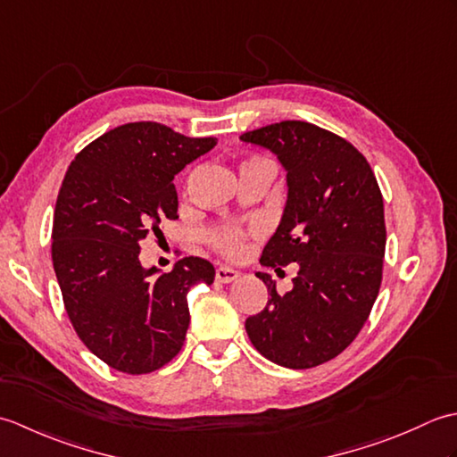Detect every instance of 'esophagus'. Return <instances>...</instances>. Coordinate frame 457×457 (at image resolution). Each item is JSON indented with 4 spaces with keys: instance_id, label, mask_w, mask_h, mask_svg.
I'll return each instance as SVG.
<instances>
[{
    "instance_id": "34e87169",
    "label": "esophagus",
    "mask_w": 457,
    "mask_h": 457,
    "mask_svg": "<svg viewBox=\"0 0 457 457\" xmlns=\"http://www.w3.org/2000/svg\"><path fill=\"white\" fill-rule=\"evenodd\" d=\"M237 277H239L237 270L229 269V267H218L216 269V280H218V283L228 285V283H231V280H236Z\"/></svg>"
}]
</instances>
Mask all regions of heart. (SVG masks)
<instances>
[{
    "instance_id": "heart-1",
    "label": "heart",
    "mask_w": 457,
    "mask_h": 457,
    "mask_svg": "<svg viewBox=\"0 0 457 457\" xmlns=\"http://www.w3.org/2000/svg\"><path fill=\"white\" fill-rule=\"evenodd\" d=\"M247 236L249 231L245 228L237 226V223H223V226L213 228L210 231L208 241L218 253L236 257L241 253V249H244Z\"/></svg>"
}]
</instances>
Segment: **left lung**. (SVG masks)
I'll return each mask as SVG.
<instances>
[{
  "label": "left lung",
  "mask_w": 457,
  "mask_h": 457,
  "mask_svg": "<svg viewBox=\"0 0 457 457\" xmlns=\"http://www.w3.org/2000/svg\"><path fill=\"white\" fill-rule=\"evenodd\" d=\"M241 141L273 151L287 169L288 200L261 265L298 263L293 290L245 320L257 352L288 369L339 355L367 322L381 288L386 244L383 194L367 159L339 135L308 121H280Z\"/></svg>",
  "instance_id": "8db88e82"
}]
</instances>
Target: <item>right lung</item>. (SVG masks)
Here are the masks:
<instances>
[{"mask_svg":"<svg viewBox=\"0 0 457 457\" xmlns=\"http://www.w3.org/2000/svg\"><path fill=\"white\" fill-rule=\"evenodd\" d=\"M216 143L162 123H125L86 145L64 174L53 267L76 334L115 371L167 365L187 337L190 287L213 283V265L200 257L154 277L157 269L141 267L139 244L164 220H179L174 174Z\"/></svg>","mask_w":457,"mask_h":457,"instance_id":"add662e5","label":"right lung"}]
</instances>
